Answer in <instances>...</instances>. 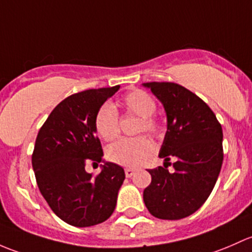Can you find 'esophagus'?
<instances>
[{
	"label": "esophagus",
	"instance_id": "34e87169",
	"mask_svg": "<svg viewBox=\"0 0 252 252\" xmlns=\"http://www.w3.org/2000/svg\"><path fill=\"white\" fill-rule=\"evenodd\" d=\"M125 175L126 177H132V176L134 175V168H131V167L125 168Z\"/></svg>",
	"mask_w": 252,
	"mask_h": 252
}]
</instances>
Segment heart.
Returning a JSON list of instances; mask_svg holds the SVG:
<instances>
[{
  "label": "heart",
  "mask_w": 252,
  "mask_h": 252,
  "mask_svg": "<svg viewBox=\"0 0 252 252\" xmlns=\"http://www.w3.org/2000/svg\"><path fill=\"white\" fill-rule=\"evenodd\" d=\"M123 107L128 113L141 118L138 133L145 132L149 136L160 137L162 132V123L157 115V102L154 98L142 90H134L123 98ZM98 136L105 142H111L119 136V116L116 109L110 103H104L95 111L93 120ZM154 150V144L149 138L141 136L136 138H125L111 144L107 149L109 161L125 167H137L150 157Z\"/></svg>",
  "instance_id": "1"
}]
</instances>
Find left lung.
<instances>
[{"label":"left lung","mask_w":252,"mask_h":252,"mask_svg":"<svg viewBox=\"0 0 252 252\" xmlns=\"http://www.w3.org/2000/svg\"><path fill=\"white\" fill-rule=\"evenodd\" d=\"M167 115V132L160 150L165 165L149 171L144 189L148 211L160 220H181L194 214L211 194L223 161L222 126L209 105L175 82H147ZM173 157L175 171L168 172Z\"/></svg>","instance_id":"1"}]
</instances>
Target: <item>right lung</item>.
I'll use <instances>...</instances> for the list:
<instances>
[{
  "label": "right lung",
  "instance_id": "1",
  "mask_svg": "<svg viewBox=\"0 0 252 252\" xmlns=\"http://www.w3.org/2000/svg\"><path fill=\"white\" fill-rule=\"evenodd\" d=\"M119 88L69 95L52 110L36 137L31 161L38 189L52 211L75 227L107 221L125 180L124 168L113 162H105L97 176L85 170L88 162L102 161L93 120L98 108Z\"/></svg>",
  "mask_w": 252,
  "mask_h": 252
}]
</instances>
